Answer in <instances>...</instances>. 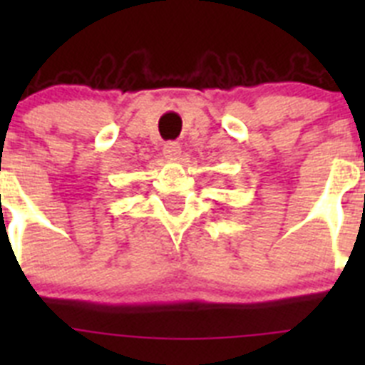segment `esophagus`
Returning <instances> with one entry per match:
<instances>
[{"label":"esophagus","instance_id":"obj_1","mask_svg":"<svg viewBox=\"0 0 365 365\" xmlns=\"http://www.w3.org/2000/svg\"><path fill=\"white\" fill-rule=\"evenodd\" d=\"M164 157L168 160H177L180 157V148L177 143H168L164 144Z\"/></svg>","mask_w":365,"mask_h":365}]
</instances>
